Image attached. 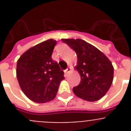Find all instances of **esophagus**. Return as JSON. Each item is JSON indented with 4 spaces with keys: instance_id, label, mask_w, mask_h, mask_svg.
<instances>
[{
    "instance_id": "1",
    "label": "esophagus",
    "mask_w": 131,
    "mask_h": 131,
    "mask_svg": "<svg viewBox=\"0 0 131 131\" xmlns=\"http://www.w3.org/2000/svg\"><path fill=\"white\" fill-rule=\"evenodd\" d=\"M71 68H68V69H66V70L64 71V73L65 74H68L69 73V72H71Z\"/></svg>"
}]
</instances>
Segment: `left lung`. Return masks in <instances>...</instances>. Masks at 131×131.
<instances>
[{
    "instance_id": "8db88e82",
    "label": "left lung",
    "mask_w": 131,
    "mask_h": 131,
    "mask_svg": "<svg viewBox=\"0 0 131 131\" xmlns=\"http://www.w3.org/2000/svg\"><path fill=\"white\" fill-rule=\"evenodd\" d=\"M75 51L77 64L75 67L80 82L73 88L78 97L93 102L107 93L114 79V67L106 55L90 43L80 39H62Z\"/></svg>"
}]
</instances>
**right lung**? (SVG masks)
Listing matches in <instances>:
<instances>
[{
  "mask_svg": "<svg viewBox=\"0 0 131 131\" xmlns=\"http://www.w3.org/2000/svg\"><path fill=\"white\" fill-rule=\"evenodd\" d=\"M56 41L50 39L24 52L17 62L16 75L21 89L29 99L38 103L53 100L63 71L52 59Z\"/></svg>",
  "mask_w": 131,
  "mask_h": 131,
  "instance_id": "1",
  "label": "right lung"
}]
</instances>
